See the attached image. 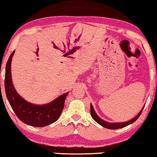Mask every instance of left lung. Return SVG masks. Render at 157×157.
Listing matches in <instances>:
<instances>
[{
	"label": "left lung",
	"mask_w": 157,
	"mask_h": 157,
	"mask_svg": "<svg viewBox=\"0 0 157 157\" xmlns=\"http://www.w3.org/2000/svg\"><path fill=\"white\" fill-rule=\"evenodd\" d=\"M144 106L143 107L142 109H141V111L139 112V113L136 116V117L133 118L132 119L129 120V121H125V122L111 123V122H108V121H104V120L100 119V118L98 117V115H97V113H95V111H94V108H93V106H92V104H90V112H91V115H92V117L93 118V119L96 121L97 123L99 124L100 125H101L103 127H105V128H107V129H117L123 128V127H127V126H128L129 124H131L135 122V121H136V120L139 118V117L140 116V114H141V113H142L143 110H144Z\"/></svg>",
	"instance_id": "left-lung-1"
}]
</instances>
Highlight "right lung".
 Instances as JSON below:
<instances>
[{
	"label": "right lung",
	"instance_id": "1",
	"mask_svg": "<svg viewBox=\"0 0 157 157\" xmlns=\"http://www.w3.org/2000/svg\"><path fill=\"white\" fill-rule=\"evenodd\" d=\"M14 52L11 53L8 59L5 73L6 94L11 107L19 120L33 127H42L55 122L63 112L68 92L45 105L32 104L23 99L17 92L11 80V63Z\"/></svg>",
	"mask_w": 157,
	"mask_h": 157
}]
</instances>
